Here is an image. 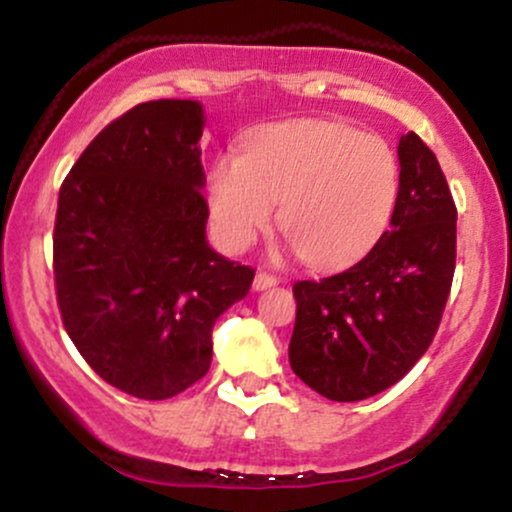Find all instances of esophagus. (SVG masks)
<instances>
[{
    "instance_id": "34e87169",
    "label": "esophagus",
    "mask_w": 512,
    "mask_h": 512,
    "mask_svg": "<svg viewBox=\"0 0 512 512\" xmlns=\"http://www.w3.org/2000/svg\"><path fill=\"white\" fill-rule=\"evenodd\" d=\"M276 284H279V279H276L274 274L257 272V274H255V281H252V289H255V291H264V289H269V286H276Z\"/></svg>"
}]
</instances>
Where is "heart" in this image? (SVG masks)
Instances as JSON below:
<instances>
[{
  "label": "heart",
  "mask_w": 512,
  "mask_h": 512,
  "mask_svg": "<svg viewBox=\"0 0 512 512\" xmlns=\"http://www.w3.org/2000/svg\"><path fill=\"white\" fill-rule=\"evenodd\" d=\"M399 197L395 149L378 134L332 120L264 127L209 178V211L228 250L248 248L281 204L279 226L305 262L358 260L385 231Z\"/></svg>",
  "instance_id": "heart-1"
}]
</instances>
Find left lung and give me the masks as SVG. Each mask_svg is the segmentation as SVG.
Segmentation results:
<instances>
[{
    "mask_svg": "<svg viewBox=\"0 0 512 512\" xmlns=\"http://www.w3.org/2000/svg\"><path fill=\"white\" fill-rule=\"evenodd\" d=\"M399 197L390 231L346 272L296 281L293 373L334 402L387 390L436 337L455 274L457 209L438 158L399 139Z\"/></svg>",
    "mask_w": 512,
    "mask_h": 512,
    "instance_id": "obj_1",
    "label": "left lung"
}]
</instances>
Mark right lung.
<instances>
[{
	"instance_id": "right-lung-1",
	"label": "right lung",
	"mask_w": 512,
	"mask_h": 512,
	"mask_svg": "<svg viewBox=\"0 0 512 512\" xmlns=\"http://www.w3.org/2000/svg\"><path fill=\"white\" fill-rule=\"evenodd\" d=\"M197 101H149L86 146L60 187L52 269L86 363L139 399L180 395L211 366V330L255 269L207 243Z\"/></svg>"
}]
</instances>
